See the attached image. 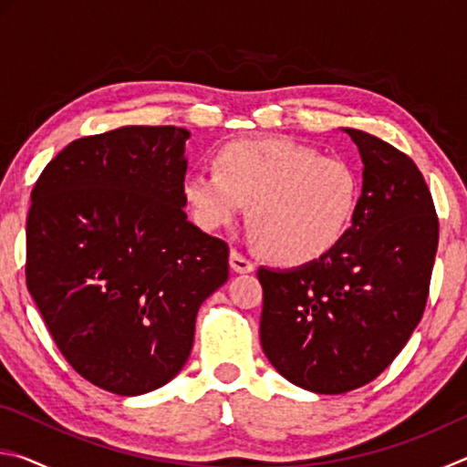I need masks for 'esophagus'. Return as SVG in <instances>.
<instances>
[{
  "instance_id": "1",
  "label": "esophagus",
  "mask_w": 467,
  "mask_h": 467,
  "mask_svg": "<svg viewBox=\"0 0 467 467\" xmlns=\"http://www.w3.org/2000/svg\"><path fill=\"white\" fill-rule=\"evenodd\" d=\"M231 267L236 272V274H249L255 270V265H253V262H249L247 257L243 255V253H239L236 249L231 251Z\"/></svg>"
}]
</instances>
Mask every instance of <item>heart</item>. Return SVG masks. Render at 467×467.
I'll return each instance as SVG.
<instances>
[{"instance_id":"b5f03b06","label":"heart","mask_w":467,"mask_h":467,"mask_svg":"<svg viewBox=\"0 0 467 467\" xmlns=\"http://www.w3.org/2000/svg\"><path fill=\"white\" fill-rule=\"evenodd\" d=\"M218 171H192L183 195L203 231L233 226L249 205L253 236L286 265L317 262L342 241L358 202V177L342 158L288 138L220 150Z\"/></svg>"}]
</instances>
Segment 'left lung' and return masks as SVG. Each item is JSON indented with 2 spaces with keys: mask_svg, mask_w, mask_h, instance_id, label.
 Returning <instances> with one entry per match:
<instances>
[{
  "mask_svg": "<svg viewBox=\"0 0 467 467\" xmlns=\"http://www.w3.org/2000/svg\"><path fill=\"white\" fill-rule=\"evenodd\" d=\"M362 158V193L334 249L292 270L259 267V337L282 377L313 393H346L391 365L422 319L439 218L414 161L344 128Z\"/></svg>",
  "mask_w": 467,
  "mask_h": 467,
  "instance_id": "obj_1",
  "label": "left lung"
}]
</instances>
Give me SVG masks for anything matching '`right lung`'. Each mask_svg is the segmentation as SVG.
<instances>
[{
    "instance_id": "right-lung-1",
    "label": "right lung",
    "mask_w": 467,
    "mask_h": 467,
    "mask_svg": "<svg viewBox=\"0 0 467 467\" xmlns=\"http://www.w3.org/2000/svg\"><path fill=\"white\" fill-rule=\"evenodd\" d=\"M183 128L128 125L47 164L26 220V286L86 381L141 395L175 377L228 244L185 214Z\"/></svg>"
}]
</instances>
